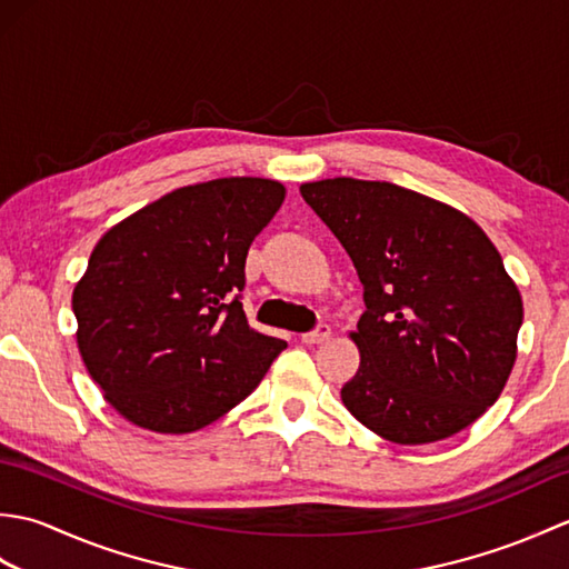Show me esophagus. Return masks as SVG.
Returning a JSON list of instances; mask_svg holds the SVG:
<instances>
[{
	"mask_svg": "<svg viewBox=\"0 0 569 569\" xmlns=\"http://www.w3.org/2000/svg\"><path fill=\"white\" fill-rule=\"evenodd\" d=\"M330 335H332V332H330L328 325H318L316 330L303 335V342H306V345H322V342L330 340Z\"/></svg>",
	"mask_w": 569,
	"mask_h": 569,
	"instance_id": "esophagus-1",
	"label": "esophagus"
}]
</instances>
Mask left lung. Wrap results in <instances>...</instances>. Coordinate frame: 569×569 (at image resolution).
<instances>
[{"label": "left lung", "instance_id": "1", "mask_svg": "<svg viewBox=\"0 0 569 569\" xmlns=\"http://www.w3.org/2000/svg\"><path fill=\"white\" fill-rule=\"evenodd\" d=\"M300 196L365 286L357 377L342 403L396 445L452 438L497 403L516 361L523 300L471 217L386 180L328 178Z\"/></svg>", "mask_w": 569, "mask_h": 569}]
</instances>
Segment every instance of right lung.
I'll return each mask as SVG.
<instances>
[{"instance_id": "add662e5", "label": "right lung", "mask_w": 569, "mask_h": 569, "mask_svg": "<svg viewBox=\"0 0 569 569\" xmlns=\"http://www.w3.org/2000/svg\"><path fill=\"white\" fill-rule=\"evenodd\" d=\"M283 198L278 180L217 178L102 234L72 312L84 369L119 416L186 435L257 389L286 342L251 328L239 291L251 241Z\"/></svg>"}]
</instances>
